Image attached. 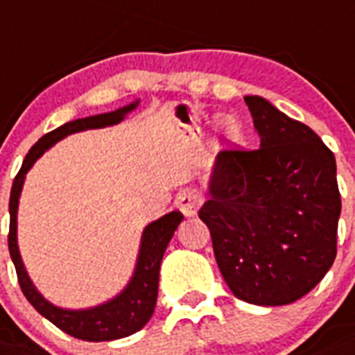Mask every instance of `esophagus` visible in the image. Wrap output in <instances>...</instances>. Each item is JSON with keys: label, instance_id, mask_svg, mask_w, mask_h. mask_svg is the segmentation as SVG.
<instances>
[{"label": "esophagus", "instance_id": "esophagus-1", "mask_svg": "<svg viewBox=\"0 0 355 355\" xmlns=\"http://www.w3.org/2000/svg\"><path fill=\"white\" fill-rule=\"evenodd\" d=\"M200 204H202V198L198 193L191 191V189H184V191L178 193L177 206L186 217H193L198 211Z\"/></svg>", "mask_w": 355, "mask_h": 355}]
</instances>
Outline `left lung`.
<instances>
[{"label": "left lung", "mask_w": 355, "mask_h": 355, "mask_svg": "<svg viewBox=\"0 0 355 355\" xmlns=\"http://www.w3.org/2000/svg\"><path fill=\"white\" fill-rule=\"evenodd\" d=\"M259 148L215 158L209 227L224 281L237 299L261 306L297 301L315 288L337 253L341 195L336 157L321 138L261 96H244Z\"/></svg>", "instance_id": "1"}]
</instances>
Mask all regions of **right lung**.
Wrapping results in <instances>:
<instances>
[{
  "label": "right lung",
  "mask_w": 355,
  "mask_h": 355,
  "mask_svg": "<svg viewBox=\"0 0 355 355\" xmlns=\"http://www.w3.org/2000/svg\"><path fill=\"white\" fill-rule=\"evenodd\" d=\"M138 105V100L135 103H129L125 107L116 109V111L103 112L96 116L78 118L73 122H67L60 125L54 131L43 135L36 144H34L27 157L23 160V166L16 175L10 189V202H8V213H10V230H8V252L12 259L16 273H18L19 286H21L23 295L27 301L42 313L43 318L56 324L60 330H63L69 336L83 339V341H112L120 337H128L131 334L138 332L146 327V322L151 319L155 312L158 295V275H160V262H162L164 252L171 241L173 233L182 223L184 215L180 211H171L164 215L158 220L146 226L142 233V243H140V252H138L137 268L132 273L131 281L116 297L111 301L98 304L87 310H65V308L54 306L37 292L33 281L28 279L27 270L23 266L21 255L18 250V204L19 195H21L23 180L25 175L37 158L47 151L51 146L60 142L67 135H73L85 129H98L114 125L122 122L123 116L129 111Z\"/></svg>",
  "instance_id": "add662e5"
}]
</instances>
